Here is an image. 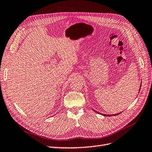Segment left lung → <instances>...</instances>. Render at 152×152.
I'll use <instances>...</instances> for the list:
<instances>
[{"label":"left lung","mask_w":152,"mask_h":152,"mask_svg":"<svg viewBox=\"0 0 152 152\" xmlns=\"http://www.w3.org/2000/svg\"><path fill=\"white\" fill-rule=\"evenodd\" d=\"M141 86H142V83H141ZM141 86H140V90H139V92H140V89H141ZM94 111H96L95 110H94ZM96 113H98V112H97V111H96ZM121 114V113H118V114H114V116H117V115H118V114ZM103 116H113V115H111V114H102Z\"/></svg>","instance_id":"left-lung-1"}]
</instances>
